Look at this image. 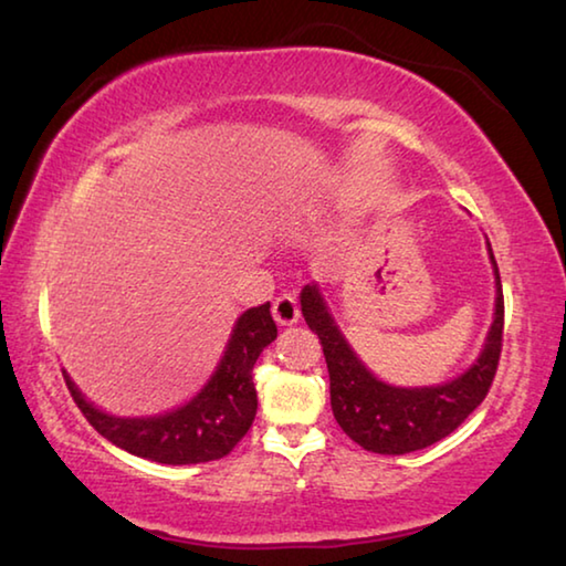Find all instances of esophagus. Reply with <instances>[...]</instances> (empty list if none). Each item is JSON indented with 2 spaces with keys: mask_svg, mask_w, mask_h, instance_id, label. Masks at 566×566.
I'll return each instance as SVG.
<instances>
[{
  "mask_svg": "<svg viewBox=\"0 0 566 566\" xmlns=\"http://www.w3.org/2000/svg\"><path fill=\"white\" fill-rule=\"evenodd\" d=\"M273 318L281 323V326H293V323H298L301 311H298V301H295V295L291 293L277 295L273 301Z\"/></svg>",
  "mask_w": 566,
  "mask_h": 566,
  "instance_id": "34e87169",
  "label": "esophagus"
}]
</instances>
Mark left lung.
Listing matches in <instances>:
<instances>
[{
    "instance_id": "1",
    "label": "left lung",
    "mask_w": 566,
    "mask_h": 566,
    "mask_svg": "<svg viewBox=\"0 0 566 566\" xmlns=\"http://www.w3.org/2000/svg\"><path fill=\"white\" fill-rule=\"evenodd\" d=\"M496 273V311L486 344L467 374L443 386L396 388L370 374L340 336L316 285H305L301 311L311 331L318 333L331 378V409L346 437L374 453H409L447 439L484 401L494 384L504 338V293Z\"/></svg>"
}]
</instances>
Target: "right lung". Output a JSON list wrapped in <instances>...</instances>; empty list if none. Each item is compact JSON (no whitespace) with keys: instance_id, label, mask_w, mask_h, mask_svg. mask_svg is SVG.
Listing matches in <instances>:
<instances>
[{"instance_id":"right-lung-1","label":"right lung","mask_w":566,"mask_h":566,"mask_svg":"<svg viewBox=\"0 0 566 566\" xmlns=\"http://www.w3.org/2000/svg\"><path fill=\"white\" fill-rule=\"evenodd\" d=\"M277 336L271 303L248 308L238 318L226 356L208 386L180 409L153 419H117L95 409L64 374L70 394L92 429L115 447L157 464H206L228 457L253 426L258 394L253 366Z\"/></svg>"}]
</instances>
